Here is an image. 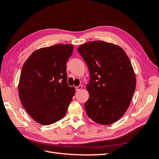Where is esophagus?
Wrapping results in <instances>:
<instances>
[{"label":"esophagus","mask_w":159,"mask_h":159,"mask_svg":"<svg viewBox=\"0 0 159 159\" xmlns=\"http://www.w3.org/2000/svg\"><path fill=\"white\" fill-rule=\"evenodd\" d=\"M82 85H79V86H77V87H75V89H76V92H79V91L82 89Z\"/></svg>","instance_id":"34e87169"}]
</instances>
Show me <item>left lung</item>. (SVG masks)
<instances>
[{"mask_svg":"<svg viewBox=\"0 0 159 159\" xmlns=\"http://www.w3.org/2000/svg\"><path fill=\"white\" fill-rule=\"evenodd\" d=\"M78 52L89 71L86 85L89 97L85 103L87 116L100 124L116 122L128 109L136 87L129 58L119 46L103 41L83 43Z\"/></svg>","mask_w":159,"mask_h":159,"instance_id":"obj_1","label":"left lung"}]
</instances>
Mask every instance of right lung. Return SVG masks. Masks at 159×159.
I'll list each match as a JSON object with an SVG mask.
<instances>
[{
	"mask_svg": "<svg viewBox=\"0 0 159 159\" xmlns=\"http://www.w3.org/2000/svg\"><path fill=\"white\" fill-rule=\"evenodd\" d=\"M74 46L56 44L33 52L22 66L20 100L32 119L42 125L61 120L75 93L67 82L66 63Z\"/></svg>",
	"mask_w": 159,
	"mask_h": 159,
	"instance_id": "add662e5",
	"label": "right lung"
}]
</instances>
